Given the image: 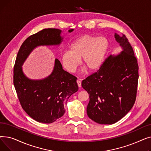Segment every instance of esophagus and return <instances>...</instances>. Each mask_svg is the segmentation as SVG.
Returning <instances> with one entry per match:
<instances>
[{"mask_svg": "<svg viewBox=\"0 0 151 151\" xmlns=\"http://www.w3.org/2000/svg\"><path fill=\"white\" fill-rule=\"evenodd\" d=\"M76 82H77V84H78V86L79 88H81V81L80 80H78Z\"/></svg>", "mask_w": 151, "mask_h": 151, "instance_id": "34e87169", "label": "esophagus"}]
</instances>
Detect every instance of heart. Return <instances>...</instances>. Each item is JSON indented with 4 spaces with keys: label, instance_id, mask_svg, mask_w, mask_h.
<instances>
[{
    "label": "heart",
    "instance_id": "obj_1",
    "mask_svg": "<svg viewBox=\"0 0 151 151\" xmlns=\"http://www.w3.org/2000/svg\"><path fill=\"white\" fill-rule=\"evenodd\" d=\"M108 42L105 37L84 35L71 45V50L63 51L61 55L63 66L70 73H73L81 63L90 70L99 68L104 59L108 48Z\"/></svg>",
    "mask_w": 151,
    "mask_h": 151
}]
</instances>
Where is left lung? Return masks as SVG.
<instances>
[{"label":"left lung","instance_id":"left-lung-1","mask_svg":"<svg viewBox=\"0 0 151 151\" xmlns=\"http://www.w3.org/2000/svg\"><path fill=\"white\" fill-rule=\"evenodd\" d=\"M123 51L110 55L100 68L82 81L89 95L87 106L89 117L98 124H113L125 116L136 100L138 64L126 36L115 34Z\"/></svg>","mask_w":151,"mask_h":151}]
</instances>
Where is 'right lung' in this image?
Here are the masks:
<instances>
[{"instance_id":"obj_1","label":"right lung","mask_w":151,"mask_h":151,"mask_svg":"<svg viewBox=\"0 0 151 151\" xmlns=\"http://www.w3.org/2000/svg\"><path fill=\"white\" fill-rule=\"evenodd\" d=\"M62 33L60 29L48 28L29 36L21 46L16 59L13 83L19 101L26 113L38 122L50 124L63 116L64 103L78 90L77 78L63 70L57 59L52 73L42 80H29L21 66L35 47L60 45Z\"/></svg>"}]
</instances>
